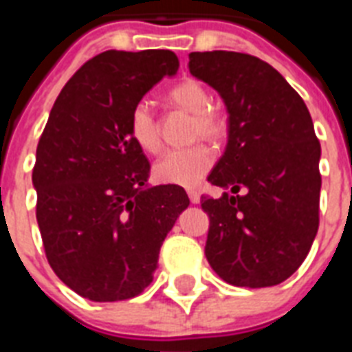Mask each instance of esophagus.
Here are the masks:
<instances>
[{
	"label": "esophagus",
	"instance_id": "esophagus-1",
	"mask_svg": "<svg viewBox=\"0 0 352 352\" xmlns=\"http://www.w3.org/2000/svg\"><path fill=\"white\" fill-rule=\"evenodd\" d=\"M188 197H190V201H192L193 204L201 203V195H199V192H195V190H188Z\"/></svg>",
	"mask_w": 352,
	"mask_h": 352
}]
</instances>
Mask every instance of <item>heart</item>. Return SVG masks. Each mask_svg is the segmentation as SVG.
I'll return each mask as SVG.
<instances>
[{
  "label": "heart",
  "mask_w": 352,
  "mask_h": 352,
  "mask_svg": "<svg viewBox=\"0 0 352 352\" xmlns=\"http://www.w3.org/2000/svg\"><path fill=\"white\" fill-rule=\"evenodd\" d=\"M170 100L182 109L193 113V135L217 138L225 129L221 115L210 107V93L197 80H184L170 91ZM129 135L137 146L155 153L160 148L157 120L146 100L137 102L129 115ZM214 164V153L204 144L190 148L168 149L155 160L153 175L157 181L179 186H195Z\"/></svg>",
  "instance_id": "1"
}]
</instances>
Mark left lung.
<instances>
[{"label": "left lung", "instance_id": "obj_1", "mask_svg": "<svg viewBox=\"0 0 352 352\" xmlns=\"http://www.w3.org/2000/svg\"><path fill=\"white\" fill-rule=\"evenodd\" d=\"M188 67L228 111V144L208 181L234 195L203 197L206 259L235 287L279 285L300 268L320 225L322 148L311 113L272 65L250 54L192 52Z\"/></svg>", "mask_w": 352, "mask_h": 352}]
</instances>
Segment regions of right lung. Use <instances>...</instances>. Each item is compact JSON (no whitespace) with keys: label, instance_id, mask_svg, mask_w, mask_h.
I'll use <instances>...</instances> for the list:
<instances>
[{"label":"right lung","instance_id":"right-lung-1","mask_svg":"<svg viewBox=\"0 0 352 352\" xmlns=\"http://www.w3.org/2000/svg\"><path fill=\"white\" fill-rule=\"evenodd\" d=\"M179 69L164 49L106 51L73 74L36 149V219L58 278L91 301L135 298L190 199L148 186L149 162L129 135L133 106Z\"/></svg>","mask_w":352,"mask_h":352}]
</instances>
